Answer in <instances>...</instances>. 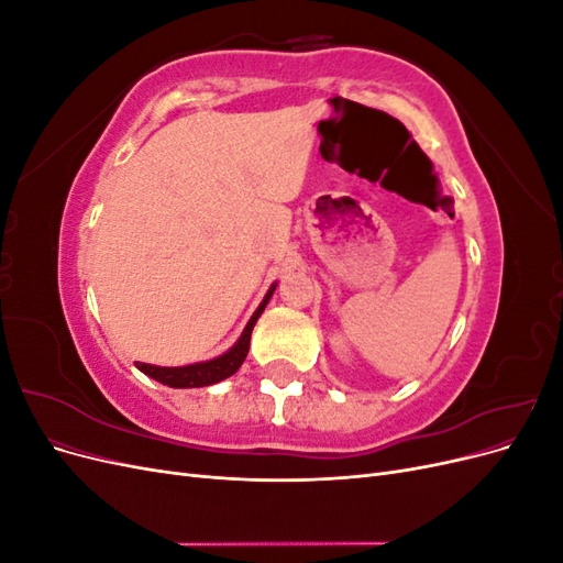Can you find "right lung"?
<instances>
[{
	"label": "right lung",
	"instance_id": "obj_1",
	"mask_svg": "<svg viewBox=\"0 0 563 563\" xmlns=\"http://www.w3.org/2000/svg\"><path fill=\"white\" fill-rule=\"evenodd\" d=\"M275 288H277V282L269 286V291L265 294L263 302L258 305V310H255L253 317L249 319L240 340H236V343L220 356H213V360H209V362H197V364H187V366H155V364H143V362H135V366H139V371H143L145 376L155 378L157 383L168 385V387H178V389L207 387V385H216L220 380L230 378L232 373L240 371V366L244 364L246 354H249V345H251V331L255 327V321H258V317L263 314L272 294H275Z\"/></svg>",
	"mask_w": 563,
	"mask_h": 563
}]
</instances>
